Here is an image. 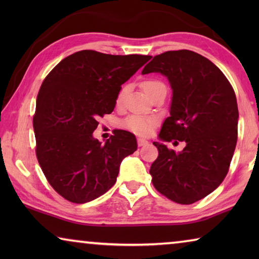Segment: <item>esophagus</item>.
Returning a JSON list of instances; mask_svg holds the SVG:
<instances>
[{
	"instance_id": "esophagus-1",
	"label": "esophagus",
	"mask_w": 259,
	"mask_h": 259,
	"mask_svg": "<svg viewBox=\"0 0 259 259\" xmlns=\"http://www.w3.org/2000/svg\"><path fill=\"white\" fill-rule=\"evenodd\" d=\"M138 146L139 147H142V146H146V145H148V142L146 139H143V138H138Z\"/></svg>"
}]
</instances>
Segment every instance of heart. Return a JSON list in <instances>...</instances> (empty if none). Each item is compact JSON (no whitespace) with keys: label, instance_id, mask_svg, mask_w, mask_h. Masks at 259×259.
<instances>
[{"label":"heart","instance_id":"heart-1","mask_svg":"<svg viewBox=\"0 0 259 259\" xmlns=\"http://www.w3.org/2000/svg\"><path fill=\"white\" fill-rule=\"evenodd\" d=\"M163 84V83L156 80H147L143 83V88L145 90V93L148 94L152 89H154L155 87ZM126 91V87H123L120 90L119 95L116 97V104L119 105L122 103V99L124 97V94ZM122 125L124 126L126 130L131 131L136 135L139 136H148L153 133L155 126V120L153 117L147 116H140V115H131L122 122Z\"/></svg>","mask_w":259,"mask_h":259}]
</instances>
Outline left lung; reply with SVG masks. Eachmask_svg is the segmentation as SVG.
Returning <instances> with one entry per match:
<instances>
[{
	"label": "left lung",
	"instance_id": "left-lung-1",
	"mask_svg": "<svg viewBox=\"0 0 259 259\" xmlns=\"http://www.w3.org/2000/svg\"><path fill=\"white\" fill-rule=\"evenodd\" d=\"M160 73L172 89L170 115L153 144L152 183L175 202L191 204L221 185L229 171L238 140V103L229 80L216 65L190 50L166 51L148 63L142 74ZM185 141L182 152L163 141Z\"/></svg>",
	"mask_w": 259,
	"mask_h": 259
}]
</instances>
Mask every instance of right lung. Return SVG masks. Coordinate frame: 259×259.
I'll use <instances>...</instances> for the list:
<instances>
[{
	"instance_id": "add662e5",
	"label": "right lung",
	"mask_w": 259,
	"mask_h": 259,
	"mask_svg": "<svg viewBox=\"0 0 259 259\" xmlns=\"http://www.w3.org/2000/svg\"><path fill=\"white\" fill-rule=\"evenodd\" d=\"M150 59L82 50L45 78L33 117L36 156L63 198L74 203L99 198L115 184L122 160L137 150L129 131L119 130L104 145L93 133L98 117L113 112L121 85Z\"/></svg>"
}]
</instances>
